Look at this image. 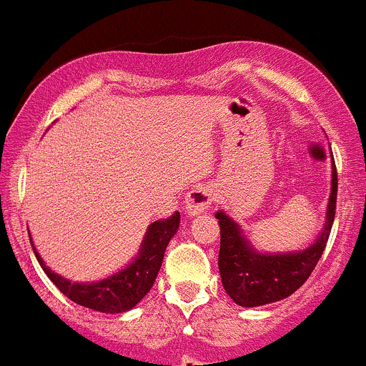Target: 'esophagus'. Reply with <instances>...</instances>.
<instances>
[{"label": "esophagus", "instance_id": "1", "mask_svg": "<svg viewBox=\"0 0 366 366\" xmlns=\"http://www.w3.org/2000/svg\"><path fill=\"white\" fill-rule=\"evenodd\" d=\"M212 197L213 194L208 187H204V184H195V187L187 194V201H184L187 206H184V212H187L188 215H199V213L206 212L209 202H212Z\"/></svg>", "mask_w": 366, "mask_h": 366}]
</instances>
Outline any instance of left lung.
Returning a JSON list of instances; mask_svg holds the SVG:
<instances>
[{
	"label": "left lung",
	"mask_w": 366,
	"mask_h": 366,
	"mask_svg": "<svg viewBox=\"0 0 366 366\" xmlns=\"http://www.w3.org/2000/svg\"><path fill=\"white\" fill-rule=\"evenodd\" d=\"M331 169V194L325 209L324 226L313 244L305 249L285 252L258 251L245 237L237 220L231 219L224 209L215 213L220 226V280L224 290L233 299L234 305L256 307L283 301L299 290L311 276L324 252L335 220L338 190L335 160Z\"/></svg>",
	"instance_id": "obj_1"
}]
</instances>
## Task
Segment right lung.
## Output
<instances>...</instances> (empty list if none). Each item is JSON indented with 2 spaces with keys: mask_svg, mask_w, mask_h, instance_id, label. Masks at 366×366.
Here are the masks:
<instances>
[{
  "mask_svg": "<svg viewBox=\"0 0 366 366\" xmlns=\"http://www.w3.org/2000/svg\"><path fill=\"white\" fill-rule=\"evenodd\" d=\"M178 212L169 219L149 224L135 258L119 272H114L104 280L90 281V283L71 281L60 274L53 272L46 265L44 259L41 258L31 238L30 242L35 258L41 263L42 270L48 274L49 280L56 285V288L65 297H69L76 305L101 311V313H124V311H129L139 305L146 297L147 292L151 290L158 272H160L165 249H167L171 238L178 233Z\"/></svg>",
  "mask_w": 366,
  "mask_h": 366,
  "instance_id": "1",
  "label": "right lung"
}]
</instances>
